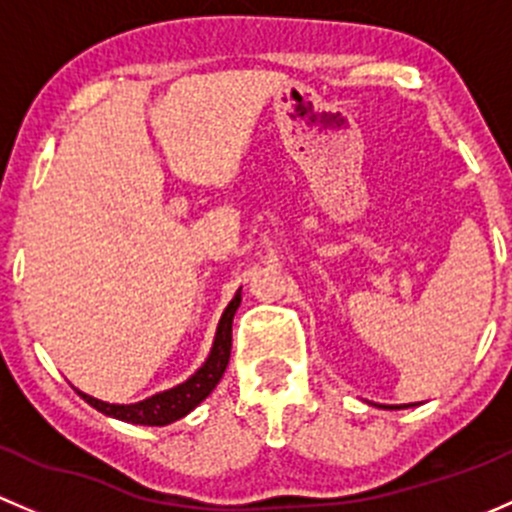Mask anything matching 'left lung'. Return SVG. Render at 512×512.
<instances>
[{
  "label": "left lung",
  "instance_id": "obj_1",
  "mask_svg": "<svg viewBox=\"0 0 512 512\" xmlns=\"http://www.w3.org/2000/svg\"><path fill=\"white\" fill-rule=\"evenodd\" d=\"M407 407H409V404H407ZM387 409H394V407H387Z\"/></svg>",
  "mask_w": 512,
  "mask_h": 512
}]
</instances>
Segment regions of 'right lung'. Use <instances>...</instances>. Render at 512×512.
Listing matches in <instances>:
<instances>
[{
    "label": "right lung",
    "instance_id": "add662e5",
    "mask_svg": "<svg viewBox=\"0 0 512 512\" xmlns=\"http://www.w3.org/2000/svg\"><path fill=\"white\" fill-rule=\"evenodd\" d=\"M241 303V291L234 295L229 305H226L224 315L219 320L217 337H214V347L209 352L207 362L199 367L187 382L177 384L175 389H167V392L155 394V397L145 399L138 404H108L100 402L96 397H88V394L78 392L93 409L98 412L113 416V419L130 421V424H142V426H165L172 421L182 419L184 414L192 412L202 399H207L212 394V389L217 387L221 374H224L226 365H229L231 357V323H234V313Z\"/></svg>",
    "mask_w": 512,
    "mask_h": 512
}]
</instances>
